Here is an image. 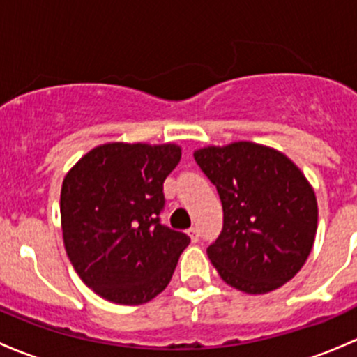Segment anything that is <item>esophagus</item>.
<instances>
[{
    "mask_svg": "<svg viewBox=\"0 0 357 357\" xmlns=\"http://www.w3.org/2000/svg\"><path fill=\"white\" fill-rule=\"evenodd\" d=\"M188 235H190V238H192L193 243L199 242V238H200V231H199V229H197V228H190L188 229Z\"/></svg>",
    "mask_w": 357,
    "mask_h": 357,
    "instance_id": "34e87169",
    "label": "esophagus"
}]
</instances>
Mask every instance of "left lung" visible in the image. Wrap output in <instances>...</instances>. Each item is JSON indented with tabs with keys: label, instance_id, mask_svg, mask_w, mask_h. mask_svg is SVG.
Listing matches in <instances>:
<instances>
[{
	"label": "left lung",
	"instance_id": "left-lung-1",
	"mask_svg": "<svg viewBox=\"0 0 357 357\" xmlns=\"http://www.w3.org/2000/svg\"><path fill=\"white\" fill-rule=\"evenodd\" d=\"M193 157L222 204V231L207 247L219 276L254 295L285 285L307 261L318 228L314 190L301 169L252 142L205 146Z\"/></svg>",
	"mask_w": 357,
	"mask_h": 357
}]
</instances>
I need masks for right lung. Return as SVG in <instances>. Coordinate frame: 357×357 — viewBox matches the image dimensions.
Instances as JSON below:
<instances>
[{
  "mask_svg": "<svg viewBox=\"0 0 357 357\" xmlns=\"http://www.w3.org/2000/svg\"><path fill=\"white\" fill-rule=\"evenodd\" d=\"M181 160L174 143H105L67 172L63 245L79 278L115 304L152 301L169 285L190 236L160 225L164 181Z\"/></svg>",
  "mask_w": 357,
  "mask_h": 357,
  "instance_id": "1",
  "label": "right lung"
}]
</instances>
